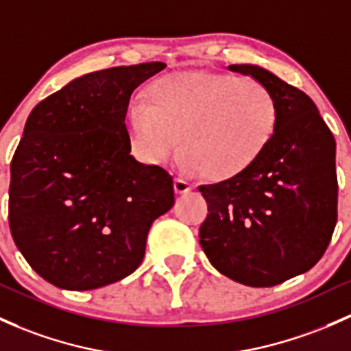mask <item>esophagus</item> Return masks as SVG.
I'll list each match as a JSON object with an SVG mask.
<instances>
[{
    "label": "esophagus",
    "instance_id": "34e87169",
    "mask_svg": "<svg viewBox=\"0 0 351 351\" xmlns=\"http://www.w3.org/2000/svg\"><path fill=\"white\" fill-rule=\"evenodd\" d=\"M174 189H176L177 194H186V192H189V191L194 189V184H191L189 180L182 179V177H176Z\"/></svg>",
    "mask_w": 351,
    "mask_h": 351
}]
</instances>
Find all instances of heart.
Listing matches in <instances>:
<instances>
[{"label":"heart","mask_w":351,"mask_h":351,"mask_svg":"<svg viewBox=\"0 0 351 351\" xmlns=\"http://www.w3.org/2000/svg\"><path fill=\"white\" fill-rule=\"evenodd\" d=\"M278 101L251 78L214 71H177L147 86L125 117L134 156L156 165L177 142L180 164L214 180L247 171L273 142Z\"/></svg>","instance_id":"b5f03b06"}]
</instances>
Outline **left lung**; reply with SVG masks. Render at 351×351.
<instances>
[{
  "mask_svg": "<svg viewBox=\"0 0 351 351\" xmlns=\"http://www.w3.org/2000/svg\"><path fill=\"white\" fill-rule=\"evenodd\" d=\"M278 101L273 142L247 171L201 186L207 209L199 243L224 276L252 288L306 273L337 226V142L315 101L258 65H229Z\"/></svg>",
  "mask_w": 351,
  "mask_h": 351,
  "instance_id": "1",
  "label": "left lung"
}]
</instances>
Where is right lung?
Segmentation results:
<instances>
[{
  "mask_svg": "<svg viewBox=\"0 0 351 351\" xmlns=\"http://www.w3.org/2000/svg\"><path fill=\"white\" fill-rule=\"evenodd\" d=\"M165 69L93 71L41 100L11 160L10 229L43 280L86 291L141 266L152 222L174 206L172 176L130 156V95Z\"/></svg>",
  "mask_w": 351,
  "mask_h": 351,
  "instance_id": "obj_1",
  "label": "right lung"
}]
</instances>
